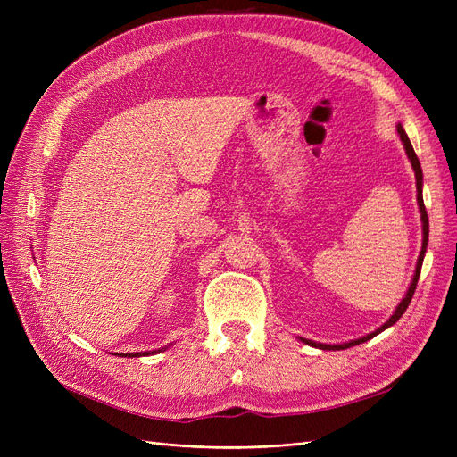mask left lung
I'll return each instance as SVG.
<instances>
[{
    "instance_id": "left-lung-1",
    "label": "left lung",
    "mask_w": 457,
    "mask_h": 457,
    "mask_svg": "<svg viewBox=\"0 0 457 457\" xmlns=\"http://www.w3.org/2000/svg\"><path fill=\"white\" fill-rule=\"evenodd\" d=\"M396 133L400 137V141H403L404 145V150L408 154V160L411 163L413 168V173H416V187H418V205H420V213H421V230H423V245H421V252H420V257H418V265H416V272H413V278L408 286V292L406 295L403 297V301L398 303V307L395 309V312L391 314L389 320H386L383 326H379L376 331H371V334L364 336V337H358V339H353V341H347V343H336V345H328V343H316L312 339H305V337H299L303 343L311 345V347H316V349H322V351H341V349H349V347H354V345H361L371 337H376L378 334H381V331H385L386 328H391L400 316H403L410 305V301L413 297V292H416V286H418V280H420V272H421V265H423V257H425V252H427V242H428V217H427V212H425V204H423V171H421V163L416 156V152H413V146L408 139V135L403 128V123H396Z\"/></svg>"
}]
</instances>
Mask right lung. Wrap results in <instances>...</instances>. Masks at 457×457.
<instances>
[{"mask_svg": "<svg viewBox=\"0 0 457 457\" xmlns=\"http://www.w3.org/2000/svg\"><path fill=\"white\" fill-rule=\"evenodd\" d=\"M170 347V345H168ZM168 347H163V349H158V351H145V353H131V354H121V356H128V358H139V356H148V354H154V353H160V351H165Z\"/></svg>", "mask_w": 457, "mask_h": 457, "instance_id": "add662e5", "label": "right lung"}]
</instances>
